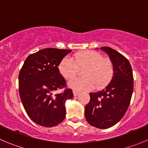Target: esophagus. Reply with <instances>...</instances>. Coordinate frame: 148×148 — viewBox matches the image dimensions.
<instances>
[{"mask_svg":"<svg viewBox=\"0 0 148 148\" xmlns=\"http://www.w3.org/2000/svg\"><path fill=\"white\" fill-rule=\"evenodd\" d=\"M73 93H74V96H75V97L79 94V91H77V90H74V91H73Z\"/></svg>","mask_w":148,"mask_h":148,"instance_id":"34e87169","label":"esophagus"}]
</instances>
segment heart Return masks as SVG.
Wrapping results in <instances>:
<instances>
[{
    "label": "heart",
    "mask_w": 148,
    "mask_h": 148,
    "mask_svg": "<svg viewBox=\"0 0 148 148\" xmlns=\"http://www.w3.org/2000/svg\"><path fill=\"white\" fill-rule=\"evenodd\" d=\"M82 69L83 78L72 79L69 82V86L74 90H89L94 86L97 88L103 87L111 80L114 73L112 61L103 58L99 52L91 50L76 53L71 59L64 58L58 66L61 75L68 80L74 78L78 74V69Z\"/></svg>",
    "instance_id": "obj_1"
}]
</instances>
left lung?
<instances>
[{
    "instance_id": "obj_1",
    "label": "left lung",
    "mask_w": 148,
    "mask_h": 148,
    "mask_svg": "<svg viewBox=\"0 0 148 148\" xmlns=\"http://www.w3.org/2000/svg\"><path fill=\"white\" fill-rule=\"evenodd\" d=\"M114 67L110 83L100 91L90 93L85 116L90 125L99 129L112 127L121 120L130 105L134 90L132 68L128 60L110 47H101Z\"/></svg>"
}]
</instances>
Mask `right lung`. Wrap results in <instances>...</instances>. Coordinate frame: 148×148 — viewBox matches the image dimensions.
Wrapping results in <instances>:
<instances>
[{"label":"right lung","instance_id":"obj_1","mask_svg":"<svg viewBox=\"0 0 148 148\" xmlns=\"http://www.w3.org/2000/svg\"><path fill=\"white\" fill-rule=\"evenodd\" d=\"M71 50L53 48L28 56L19 73V93L26 114L36 124L54 127L66 117L65 102L72 99V90L58 70V66ZM65 88L64 92L54 95Z\"/></svg>","mask_w":148,"mask_h":148}]
</instances>
